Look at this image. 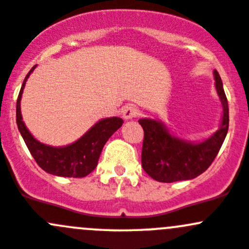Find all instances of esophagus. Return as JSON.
Returning a JSON list of instances; mask_svg holds the SVG:
<instances>
[{"label": "esophagus", "instance_id": "obj_1", "mask_svg": "<svg viewBox=\"0 0 249 249\" xmlns=\"http://www.w3.org/2000/svg\"><path fill=\"white\" fill-rule=\"evenodd\" d=\"M139 115V109L134 104H128L122 109V117L124 120H132Z\"/></svg>", "mask_w": 249, "mask_h": 249}]
</instances>
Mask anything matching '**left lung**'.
I'll return each instance as SVG.
<instances>
[{"mask_svg": "<svg viewBox=\"0 0 249 249\" xmlns=\"http://www.w3.org/2000/svg\"><path fill=\"white\" fill-rule=\"evenodd\" d=\"M214 86L222 104V122L217 132L204 142H192L175 137L160 121L140 119L143 129L142 165L156 181L192 180L204 173L222 147L229 128V107L218 71H213Z\"/></svg>", "mask_w": 249, "mask_h": 249, "instance_id": "1", "label": "left lung"}]
</instances>
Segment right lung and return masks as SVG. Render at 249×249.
<instances>
[{
	"label": "right lung",
	"mask_w": 249,
	"mask_h": 249,
	"mask_svg": "<svg viewBox=\"0 0 249 249\" xmlns=\"http://www.w3.org/2000/svg\"><path fill=\"white\" fill-rule=\"evenodd\" d=\"M36 67L37 66L31 68L27 73L18 96L17 124L20 134L32 157L44 171L51 175L62 176V178H85L96 169L104 145L109 138L121 127L124 120L120 117H107V119L99 120L80 139L67 146L55 147L38 142L29 132L22 121L21 107H20L25 84Z\"/></svg>",
	"instance_id": "add662e5"
}]
</instances>
